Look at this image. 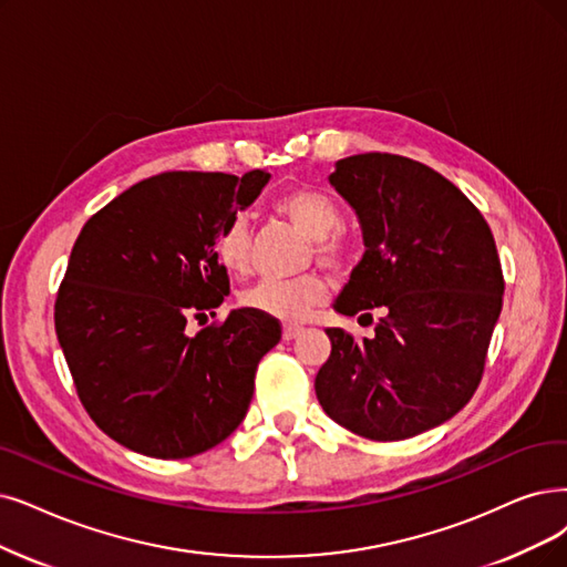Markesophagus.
Wrapping results in <instances>:
<instances>
[{
	"label": "esophagus",
	"mask_w": 567,
	"mask_h": 567,
	"mask_svg": "<svg viewBox=\"0 0 567 567\" xmlns=\"http://www.w3.org/2000/svg\"><path fill=\"white\" fill-rule=\"evenodd\" d=\"M305 328L302 326H284V339H296Z\"/></svg>",
	"instance_id": "obj_1"
}]
</instances>
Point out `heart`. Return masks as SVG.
Returning <instances> with one entry per match:
<instances>
[{
	"mask_svg": "<svg viewBox=\"0 0 567 567\" xmlns=\"http://www.w3.org/2000/svg\"><path fill=\"white\" fill-rule=\"evenodd\" d=\"M275 212L313 239V256L328 269H344L351 260V239L339 230L342 212L337 202L313 188H290L275 199ZM216 258L230 275H246L251 267V230L241 216H233L216 233ZM328 298V284L319 275L296 279H265L248 288L241 302L248 309L279 321H305Z\"/></svg>",
	"mask_w": 567,
	"mask_h": 567,
	"instance_id": "b5f03b06",
	"label": "heart"
}]
</instances>
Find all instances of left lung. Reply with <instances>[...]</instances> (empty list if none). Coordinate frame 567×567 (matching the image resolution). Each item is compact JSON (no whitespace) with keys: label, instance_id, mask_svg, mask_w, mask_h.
Instances as JSON below:
<instances>
[{"label":"left lung","instance_id":"1","mask_svg":"<svg viewBox=\"0 0 567 567\" xmlns=\"http://www.w3.org/2000/svg\"><path fill=\"white\" fill-rule=\"evenodd\" d=\"M330 184L355 209L365 256L334 300L344 316L381 309L374 337L328 328L313 389L351 433L398 442L449 421L477 391L505 279L488 223L412 157H344Z\"/></svg>","mask_w":567,"mask_h":567}]
</instances>
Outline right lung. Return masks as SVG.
<instances>
[{
    "mask_svg": "<svg viewBox=\"0 0 567 567\" xmlns=\"http://www.w3.org/2000/svg\"><path fill=\"white\" fill-rule=\"evenodd\" d=\"M267 172H165L87 218L55 298V332L87 416L137 454L176 461L228 437L281 323L235 309L190 334L230 292L216 233Z\"/></svg>",
    "mask_w": 567,
    "mask_h": 567,
    "instance_id": "right-lung-1",
    "label": "right lung"
}]
</instances>
